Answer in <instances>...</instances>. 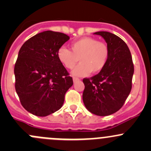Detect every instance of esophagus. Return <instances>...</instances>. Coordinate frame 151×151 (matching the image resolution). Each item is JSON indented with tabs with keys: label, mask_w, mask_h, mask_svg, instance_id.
<instances>
[{
	"label": "esophagus",
	"mask_w": 151,
	"mask_h": 151,
	"mask_svg": "<svg viewBox=\"0 0 151 151\" xmlns=\"http://www.w3.org/2000/svg\"><path fill=\"white\" fill-rule=\"evenodd\" d=\"M80 80V79L77 78V77H73V81H74V83H76V82L79 81Z\"/></svg>",
	"instance_id": "esophagus-1"
}]
</instances>
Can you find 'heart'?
<instances>
[{
  "instance_id": "obj_1",
  "label": "heart",
  "mask_w": 151,
  "mask_h": 151,
  "mask_svg": "<svg viewBox=\"0 0 151 151\" xmlns=\"http://www.w3.org/2000/svg\"><path fill=\"white\" fill-rule=\"evenodd\" d=\"M70 50L61 47L57 57L65 68L71 69L80 61L72 71L74 76H87L100 72L106 66L109 58V48L104 42L92 37H83L70 45Z\"/></svg>"
}]
</instances>
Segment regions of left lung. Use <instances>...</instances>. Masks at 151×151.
Returning <instances> with one entry per match:
<instances>
[{"mask_svg":"<svg viewBox=\"0 0 151 151\" xmlns=\"http://www.w3.org/2000/svg\"><path fill=\"white\" fill-rule=\"evenodd\" d=\"M104 38L109 54L106 66L98 74L83 79V100L89 112L99 116L115 113L123 106L132 90L134 64L127 45L106 31L94 33Z\"/></svg>","mask_w":151,"mask_h":151,"instance_id":"8db88e82","label":"left lung"}]
</instances>
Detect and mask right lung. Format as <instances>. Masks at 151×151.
Returning <instances> with one entry per match:
<instances>
[{
	"mask_svg": "<svg viewBox=\"0 0 151 151\" xmlns=\"http://www.w3.org/2000/svg\"><path fill=\"white\" fill-rule=\"evenodd\" d=\"M69 36L52 30L42 32L23 44L14 66L15 89L21 104L39 117L61 108L72 77L57 57Z\"/></svg>",
	"mask_w": 151,
	"mask_h": 151,
	"instance_id": "obj_1",
	"label": "right lung"
}]
</instances>
